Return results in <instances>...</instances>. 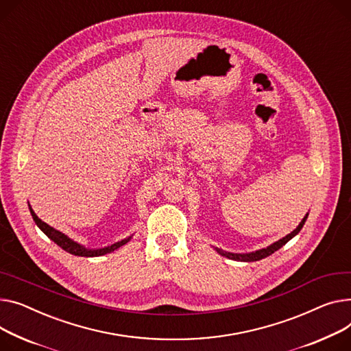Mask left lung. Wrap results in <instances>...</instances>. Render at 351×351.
Masks as SVG:
<instances>
[{"mask_svg":"<svg viewBox=\"0 0 351 351\" xmlns=\"http://www.w3.org/2000/svg\"><path fill=\"white\" fill-rule=\"evenodd\" d=\"M306 219H308V215L303 217V220L299 223V226L291 232V234H288V236H285L284 239H281L279 241H276V243H274V244H271L269 247H267V248H263V250H258V251H255V252H250V254H232V252H226V251H221V250H217V252L219 254H221L223 256H227V258H230V260H236V261H247V263H251V261H260V260H263V258H265V256H268V255H271V254H274L276 250H279L281 248L282 245H285L292 237H295L298 232L300 231V228L303 227V224H305V221H306Z\"/></svg>","mask_w":351,"mask_h":351,"instance_id":"obj_1","label":"left lung"}]
</instances>
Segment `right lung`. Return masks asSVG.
Returning <instances> with one entry per match:
<instances>
[{
  "mask_svg": "<svg viewBox=\"0 0 351 351\" xmlns=\"http://www.w3.org/2000/svg\"><path fill=\"white\" fill-rule=\"evenodd\" d=\"M29 212H31L32 219H34V221L36 223V226L45 232L46 236H48L53 243H56L59 247H62L64 251H67V252H70V254H73V255H79V256H99V255H104V254H107V252H111V251H114V250H117V248H120L121 245H124L125 243H128L130 239H131V237H128V239H125V240H123V241H119V243H115V244H112V245H110V247H106V248H100V250H87V248H84L83 245L75 243L73 240H70L67 236L63 234V232L55 230V228L51 227L49 224L43 223V221L35 215V212H34L31 206H29Z\"/></svg>",
  "mask_w": 351,
  "mask_h": 351,
  "instance_id": "obj_1",
  "label": "right lung"
}]
</instances>
